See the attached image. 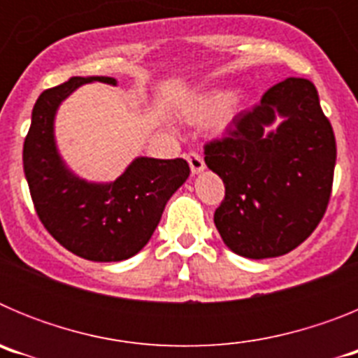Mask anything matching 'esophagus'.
<instances>
[{
  "label": "esophagus",
  "mask_w": 358,
  "mask_h": 358,
  "mask_svg": "<svg viewBox=\"0 0 358 358\" xmlns=\"http://www.w3.org/2000/svg\"><path fill=\"white\" fill-rule=\"evenodd\" d=\"M186 159H188V164H189V170H192V173H199L204 170V159H202L201 154H197V152H188L186 154Z\"/></svg>",
  "instance_id": "1"
}]
</instances>
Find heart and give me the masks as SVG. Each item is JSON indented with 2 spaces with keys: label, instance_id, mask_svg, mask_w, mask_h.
<instances>
[{
  "label": "heart",
  "instance_id": "obj_1",
  "mask_svg": "<svg viewBox=\"0 0 358 358\" xmlns=\"http://www.w3.org/2000/svg\"><path fill=\"white\" fill-rule=\"evenodd\" d=\"M227 94L226 93H211L206 96L195 100L194 106L189 107L186 116H188L192 122H204V120L211 118V116L218 115L220 110L224 109V106L227 103Z\"/></svg>",
  "mask_w": 358,
  "mask_h": 358
}]
</instances>
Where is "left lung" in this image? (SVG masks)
<instances>
[{"instance_id": "left-lung-1", "label": "left lung", "mask_w": 358, "mask_h": 358, "mask_svg": "<svg viewBox=\"0 0 358 358\" xmlns=\"http://www.w3.org/2000/svg\"><path fill=\"white\" fill-rule=\"evenodd\" d=\"M284 122L268 131L275 115ZM335 136L315 85L289 77L204 145V161L226 186L215 226L233 252L274 258L305 242L330 202Z\"/></svg>"}]
</instances>
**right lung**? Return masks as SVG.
Here are the masks:
<instances>
[{"label":"right lung","instance_id":"1","mask_svg":"<svg viewBox=\"0 0 358 358\" xmlns=\"http://www.w3.org/2000/svg\"><path fill=\"white\" fill-rule=\"evenodd\" d=\"M94 80L116 85L110 77H71L41 93L24 138L23 166L37 217L62 248L91 262H122L147 245L189 166L181 157H138L109 185L73 176L57 154L53 118L69 93Z\"/></svg>","mask_w":358,"mask_h":358}]
</instances>
